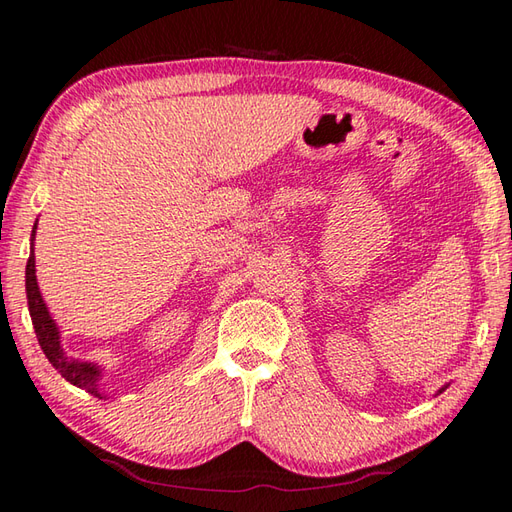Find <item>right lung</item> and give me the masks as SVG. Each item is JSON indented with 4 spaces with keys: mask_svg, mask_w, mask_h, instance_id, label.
<instances>
[{
    "mask_svg": "<svg viewBox=\"0 0 512 512\" xmlns=\"http://www.w3.org/2000/svg\"><path fill=\"white\" fill-rule=\"evenodd\" d=\"M33 238H35V232H33ZM26 298H28V311H30V318H33V327L37 333L39 347L44 349L48 362L61 373V378H66L70 384H75V387H79V389H86L90 395H95V398H101L99 384H97L99 369L95 367V364L68 360L64 356V351H61L57 325H55V320L50 318L48 309L44 305V298H41L39 287H37L35 254L33 252H30L28 265H26Z\"/></svg>",
    "mask_w": 512,
    "mask_h": 512,
    "instance_id": "add662e5",
    "label": "right lung"
}]
</instances>
